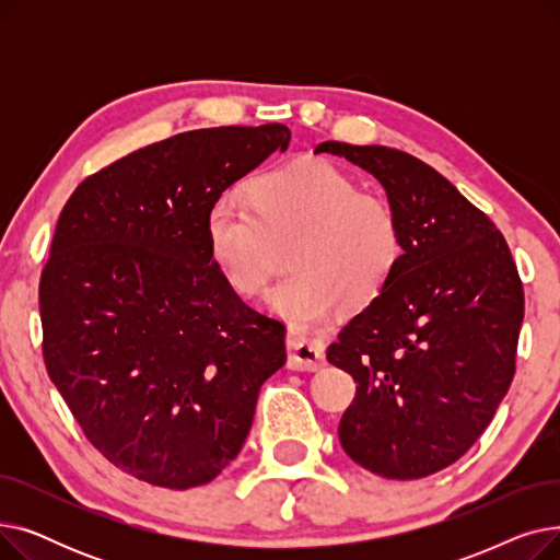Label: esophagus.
Instances as JSON below:
<instances>
[{"label": "esophagus", "instance_id": "34e87169", "mask_svg": "<svg viewBox=\"0 0 560 560\" xmlns=\"http://www.w3.org/2000/svg\"><path fill=\"white\" fill-rule=\"evenodd\" d=\"M325 365V342L288 336V368L298 372H315Z\"/></svg>", "mask_w": 560, "mask_h": 560}]
</instances>
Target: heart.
Listing matches in <instances>:
<instances>
[{
  "mask_svg": "<svg viewBox=\"0 0 560 560\" xmlns=\"http://www.w3.org/2000/svg\"><path fill=\"white\" fill-rule=\"evenodd\" d=\"M295 238L270 308L311 331L340 308L370 306L395 277L404 233L393 206L329 161H302L260 174L252 195L220 192L206 213V243L231 290L256 298L272 275L275 247Z\"/></svg>",
  "mask_w": 560,
  "mask_h": 560,
  "instance_id": "b5f03b06",
  "label": "heart"
}]
</instances>
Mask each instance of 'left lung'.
I'll return each instance as SVG.
<instances>
[{
    "instance_id": "obj_1",
    "label": "left lung",
    "mask_w": 560,
    "mask_h": 560,
    "mask_svg": "<svg viewBox=\"0 0 560 560\" xmlns=\"http://www.w3.org/2000/svg\"><path fill=\"white\" fill-rule=\"evenodd\" d=\"M319 152L370 172L404 233L395 277L327 351L359 384L340 445L378 477L422 479L472 447L509 393L522 281L504 235L431 165L381 144Z\"/></svg>"
}]
</instances>
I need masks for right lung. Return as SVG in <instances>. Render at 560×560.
Instances as JSON below:
<instances>
[{"instance_id": "right-lung-1", "label": "right lung", "mask_w": 560, "mask_h": 560, "mask_svg": "<svg viewBox=\"0 0 560 560\" xmlns=\"http://www.w3.org/2000/svg\"><path fill=\"white\" fill-rule=\"evenodd\" d=\"M288 142L283 125L172 136L88 176L58 218L38 290L47 374L85 438L140 481H213L285 363V327L218 272L206 213Z\"/></svg>"}]
</instances>
